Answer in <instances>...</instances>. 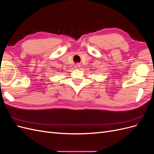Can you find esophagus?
<instances>
[{
	"label": "esophagus",
	"instance_id": "1",
	"mask_svg": "<svg viewBox=\"0 0 154 154\" xmlns=\"http://www.w3.org/2000/svg\"><path fill=\"white\" fill-rule=\"evenodd\" d=\"M75 66H76V67H77V68H79V67H80V63H78L75 65Z\"/></svg>",
	"mask_w": 154,
	"mask_h": 154
}]
</instances>
